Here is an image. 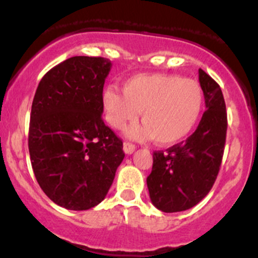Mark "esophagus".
<instances>
[{
	"mask_svg": "<svg viewBox=\"0 0 258 258\" xmlns=\"http://www.w3.org/2000/svg\"><path fill=\"white\" fill-rule=\"evenodd\" d=\"M135 145H132V144H130V142H123V151H124V153H127V155H131L132 152H134L135 151Z\"/></svg>",
	"mask_w": 258,
	"mask_h": 258,
	"instance_id": "obj_1",
	"label": "esophagus"
}]
</instances>
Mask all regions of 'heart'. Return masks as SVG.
<instances>
[{"label": "heart", "mask_w": 258, "mask_h": 258, "mask_svg": "<svg viewBox=\"0 0 258 258\" xmlns=\"http://www.w3.org/2000/svg\"><path fill=\"white\" fill-rule=\"evenodd\" d=\"M123 93L108 86L102 93L106 121L113 128H123L136 121L139 112L144 126L127 130V136L172 146L186 139L201 118L204 91L194 80L175 75L144 74L127 79Z\"/></svg>", "instance_id": "obj_1"}]
</instances>
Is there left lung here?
Listing matches in <instances>:
<instances>
[{
  "label": "left lung",
  "mask_w": 258,
  "mask_h": 258,
  "mask_svg": "<svg viewBox=\"0 0 258 258\" xmlns=\"http://www.w3.org/2000/svg\"><path fill=\"white\" fill-rule=\"evenodd\" d=\"M199 80L206 111L196 131L181 144L153 152L147 187L153 206L162 212H181L196 206L212 188L225 150L227 112L218 83L204 70Z\"/></svg>",
  "instance_id": "obj_1"
}]
</instances>
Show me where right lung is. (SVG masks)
Wrapping results in <instances>:
<instances>
[{
    "instance_id": "add662e5",
    "label": "right lung",
    "mask_w": 258,
    "mask_h": 258,
    "mask_svg": "<svg viewBox=\"0 0 258 258\" xmlns=\"http://www.w3.org/2000/svg\"><path fill=\"white\" fill-rule=\"evenodd\" d=\"M110 70L108 58L71 57L49 70L33 97L28 131L33 173L48 199L67 210L100 204L124 157L122 140L102 119Z\"/></svg>"
}]
</instances>
